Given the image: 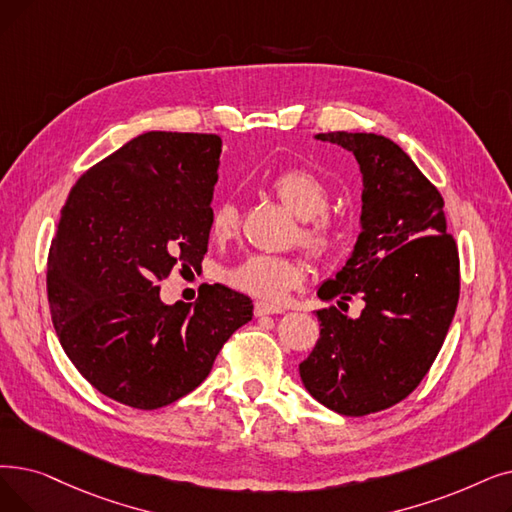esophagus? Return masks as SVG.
Segmentation results:
<instances>
[{"mask_svg": "<svg viewBox=\"0 0 512 512\" xmlns=\"http://www.w3.org/2000/svg\"><path fill=\"white\" fill-rule=\"evenodd\" d=\"M282 307L278 305H272V303H263V301H257L255 303V316H270V314H282Z\"/></svg>", "mask_w": 512, "mask_h": 512, "instance_id": "1", "label": "esophagus"}]
</instances>
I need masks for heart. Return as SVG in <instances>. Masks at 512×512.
Masks as SVG:
<instances>
[{
	"label": "heart",
	"instance_id": "obj_1",
	"mask_svg": "<svg viewBox=\"0 0 512 512\" xmlns=\"http://www.w3.org/2000/svg\"><path fill=\"white\" fill-rule=\"evenodd\" d=\"M270 188L280 201L297 213L303 224L299 240L318 257L335 253L343 242V224L328 213L330 190L326 182L305 167H286L272 175ZM240 228V209L232 198H221L211 209L209 232L215 240H228ZM228 282L251 297L278 303L305 280L303 265L293 257L255 253L228 270Z\"/></svg>",
	"mask_w": 512,
	"mask_h": 512
}]
</instances>
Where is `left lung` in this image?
I'll return each mask as SVG.
<instances>
[{"label": "left lung", "mask_w": 512, "mask_h": 512, "mask_svg": "<svg viewBox=\"0 0 512 512\" xmlns=\"http://www.w3.org/2000/svg\"><path fill=\"white\" fill-rule=\"evenodd\" d=\"M360 163L362 232L353 255L318 291L322 301L360 295V318L318 309L320 339L299 364L305 389L343 416H366L406 399L433 366L460 295V259L443 196L395 142L330 131Z\"/></svg>", "instance_id": "obj_1"}]
</instances>
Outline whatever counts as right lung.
<instances>
[{
    "label": "right lung",
    "instance_id": "add662e5",
    "mask_svg": "<svg viewBox=\"0 0 512 512\" xmlns=\"http://www.w3.org/2000/svg\"><path fill=\"white\" fill-rule=\"evenodd\" d=\"M221 138L148 131L87 169L66 196L48 255V303L64 353L102 395L138 410L201 385L253 318L247 295L207 286L165 305L173 268H201Z\"/></svg>",
    "mask_w": 512,
    "mask_h": 512
}]
</instances>
